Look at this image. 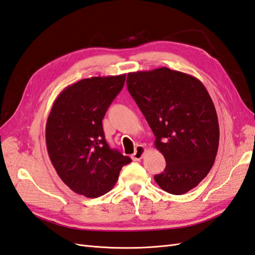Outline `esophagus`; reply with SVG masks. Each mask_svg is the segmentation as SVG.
Wrapping results in <instances>:
<instances>
[{
    "label": "esophagus",
    "instance_id": "obj_1",
    "mask_svg": "<svg viewBox=\"0 0 255 255\" xmlns=\"http://www.w3.org/2000/svg\"><path fill=\"white\" fill-rule=\"evenodd\" d=\"M146 152V148L143 145H136L134 148V153L132 154V159L133 160H140L142 159L143 156H144Z\"/></svg>",
    "mask_w": 255,
    "mask_h": 255
}]
</instances>
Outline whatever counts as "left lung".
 Segmentation results:
<instances>
[{"mask_svg": "<svg viewBox=\"0 0 255 255\" xmlns=\"http://www.w3.org/2000/svg\"><path fill=\"white\" fill-rule=\"evenodd\" d=\"M127 88L166 159L156 183L173 195L191 191L207 177L219 147L217 111L204 84L162 67L128 73Z\"/></svg>", "mask_w": 255, "mask_h": 255, "instance_id": "left-lung-1", "label": "left lung"}]
</instances>
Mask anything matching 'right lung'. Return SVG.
<instances>
[{
  "label": "right lung",
  "mask_w": 255,
  "mask_h": 255,
  "mask_svg": "<svg viewBox=\"0 0 255 255\" xmlns=\"http://www.w3.org/2000/svg\"><path fill=\"white\" fill-rule=\"evenodd\" d=\"M126 74L84 78L64 88L46 123L51 164L72 191L96 198L111 191L131 159L111 148L102 120L125 84Z\"/></svg>",
  "instance_id": "obj_1"
}]
</instances>
